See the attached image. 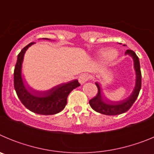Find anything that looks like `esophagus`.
I'll return each instance as SVG.
<instances>
[{
  "mask_svg": "<svg viewBox=\"0 0 154 154\" xmlns=\"http://www.w3.org/2000/svg\"><path fill=\"white\" fill-rule=\"evenodd\" d=\"M89 79V75L88 74H81L79 77V82L81 85L85 83Z\"/></svg>",
  "mask_w": 154,
  "mask_h": 154,
  "instance_id": "obj_1",
  "label": "esophagus"
}]
</instances>
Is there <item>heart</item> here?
Wrapping results in <instances>:
<instances>
[{
  "label": "heart",
  "mask_w": 154,
  "mask_h": 154,
  "mask_svg": "<svg viewBox=\"0 0 154 154\" xmlns=\"http://www.w3.org/2000/svg\"><path fill=\"white\" fill-rule=\"evenodd\" d=\"M117 51L114 49H108V48H102L98 51V58L100 61H107L108 62H112L117 58Z\"/></svg>",
  "instance_id": "heart-1"
}]
</instances>
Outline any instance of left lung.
<instances>
[{"instance_id":"1","label":"left lung","mask_w":154,"mask_h":154,"mask_svg":"<svg viewBox=\"0 0 154 154\" xmlns=\"http://www.w3.org/2000/svg\"><path fill=\"white\" fill-rule=\"evenodd\" d=\"M125 54L131 56L133 60V65L136 72V83L133 91L129 97L126 98L123 100L117 102L111 101L105 96L103 97L100 85L99 83L96 82L98 88V93L93 99L89 100V105L96 112L108 116L119 115L130 109L138 97L141 89V72L139 58L136 55V53L132 50H126Z\"/></svg>"}]
</instances>
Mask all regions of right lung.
I'll use <instances>...</instances> for the list:
<instances>
[{"mask_svg":"<svg viewBox=\"0 0 154 154\" xmlns=\"http://www.w3.org/2000/svg\"><path fill=\"white\" fill-rule=\"evenodd\" d=\"M34 44L35 42H31L25 46L17 55L14 72V89L22 104L30 111L41 115H54L64 109L67 104L69 93L79 86L80 84L78 80L75 79L66 83L59 84L47 91L35 90L28 85H24L21 75L23 60L28 48Z\"/></svg>","mask_w":154,"mask_h":154,"instance_id":"right-lung-1","label":"right lung"}]
</instances>
